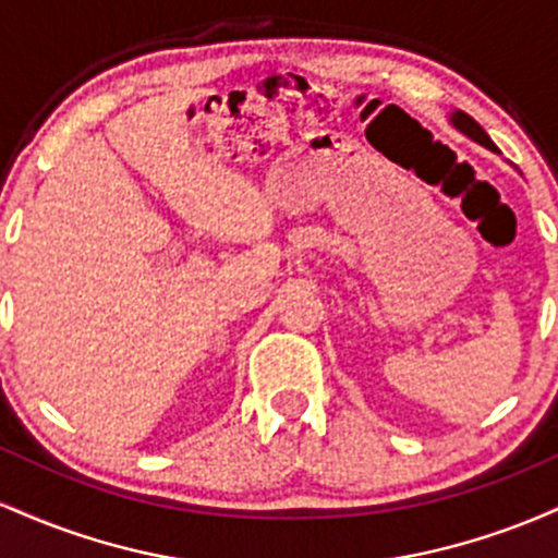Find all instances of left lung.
<instances>
[{"label": "left lung", "instance_id": "1", "mask_svg": "<svg viewBox=\"0 0 558 558\" xmlns=\"http://www.w3.org/2000/svg\"><path fill=\"white\" fill-rule=\"evenodd\" d=\"M448 123H451L453 128H457L459 133H464L466 138L477 141V144H480V146H485V149H490V151H496V155H501V151L496 149V144H493V141H490L488 133H485L483 128H480V123H475V120H472L470 114H466V112H462V110H453L451 114H448Z\"/></svg>", "mask_w": 558, "mask_h": 558}]
</instances>
